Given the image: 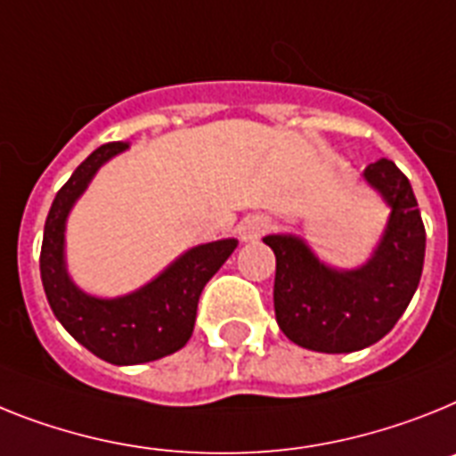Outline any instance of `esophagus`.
Returning <instances> with one entry per match:
<instances>
[{
	"label": "esophagus",
	"mask_w": 456,
	"mask_h": 456,
	"mask_svg": "<svg viewBox=\"0 0 456 456\" xmlns=\"http://www.w3.org/2000/svg\"><path fill=\"white\" fill-rule=\"evenodd\" d=\"M269 227H271V220L266 216H250L240 222L239 236H240V240L250 243V240L262 239V236L269 232Z\"/></svg>",
	"instance_id": "34e87169"
}]
</instances>
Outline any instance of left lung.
<instances>
[{"label":"left lung","instance_id":"8db88e82","mask_svg":"<svg viewBox=\"0 0 456 456\" xmlns=\"http://www.w3.org/2000/svg\"><path fill=\"white\" fill-rule=\"evenodd\" d=\"M364 178L392 206V216L362 269H329L294 236L264 239L275 255L278 327L308 350L338 354L378 343L399 322L422 278L427 232L411 181L385 157L366 167Z\"/></svg>","mask_w":456,"mask_h":456}]
</instances>
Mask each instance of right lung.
Wrapping results in <instances>:
<instances>
[{
    "label": "right lung",
    "mask_w": 456,
    "mask_h": 456,
    "mask_svg": "<svg viewBox=\"0 0 456 456\" xmlns=\"http://www.w3.org/2000/svg\"><path fill=\"white\" fill-rule=\"evenodd\" d=\"M125 148L122 141L97 148L60 187L45 217L39 259L45 297L57 320L92 354L118 366L145 364L181 350L192 336L201 289L239 246L224 239L192 248L139 292L120 299L80 292L64 269V222L99 167Z\"/></svg>",
    "instance_id": "add662e5"
}]
</instances>
